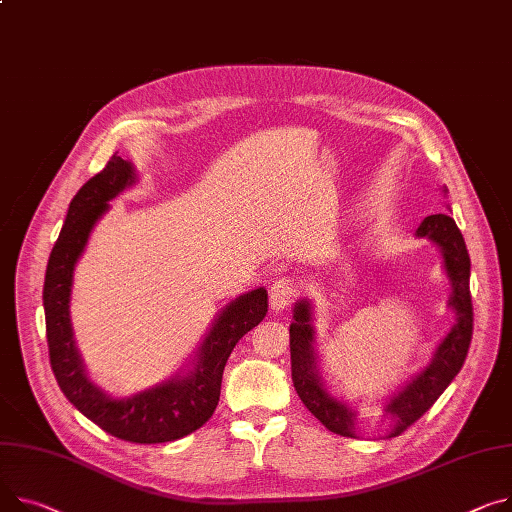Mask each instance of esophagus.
Listing matches in <instances>:
<instances>
[{
  "mask_svg": "<svg viewBox=\"0 0 512 512\" xmlns=\"http://www.w3.org/2000/svg\"><path fill=\"white\" fill-rule=\"evenodd\" d=\"M298 296V286L294 280L290 278H280L274 282V286L269 288V304L271 311L282 313L284 309L294 302V298Z\"/></svg>",
  "mask_w": 512,
  "mask_h": 512,
  "instance_id": "34e87169",
  "label": "esophagus"
}]
</instances>
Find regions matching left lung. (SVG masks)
I'll return each mask as SVG.
<instances>
[{
	"label": "left lung",
	"instance_id": "1",
	"mask_svg": "<svg viewBox=\"0 0 512 512\" xmlns=\"http://www.w3.org/2000/svg\"><path fill=\"white\" fill-rule=\"evenodd\" d=\"M447 195V187H442ZM418 238H428L440 249L442 267L451 284L449 309L455 313V325L442 337L430 362L407 381L397 393H393L383 405V416L391 422L387 436L401 434L422 418L432 403L442 395L461 370L473 333V309L469 294V255L463 234L449 214H434L422 220L416 230ZM294 321L290 323V360L292 383L302 403L327 430L358 438V412L331 395L319 372V354L315 350L313 304L311 300H298L294 304Z\"/></svg>",
	"mask_w": 512,
	"mask_h": 512
}]
</instances>
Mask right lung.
<instances>
[{
  "mask_svg": "<svg viewBox=\"0 0 512 512\" xmlns=\"http://www.w3.org/2000/svg\"><path fill=\"white\" fill-rule=\"evenodd\" d=\"M135 183V166L113 154L107 166L74 195L47 263L43 306L51 368L63 395L105 432L140 445H156L183 438L212 418L226 360L238 339L263 321L267 290L255 288L226 304L191 362L170 379L129 397H113L92 383L70 317L74 269L96 222L109 212V201Z\"/></svg>",
  "mask_w": 512,
  "mask_h": 512,
  "instance_id": "right-lung-1",
  "label": "right lung"
}]
</instances>
